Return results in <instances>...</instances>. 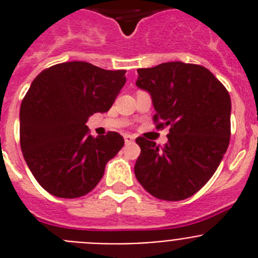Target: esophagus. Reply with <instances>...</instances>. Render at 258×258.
Listing matches in <instances>:
<instances>
[{"label": "esophagus", "mask_w": 258, "mask_h": 258, "mask_svg": "<svg viewBox=\"0 0 258 258\" xmlns=\"http://www.w3.org/2000/svg\"><path fill=\"white\" fill-rule=\"evenodd\" d=\"M124 141L125 143H132L134 141V137L131 134H124Z\"/></svg>", "instance_id": "1"}]
</instances>
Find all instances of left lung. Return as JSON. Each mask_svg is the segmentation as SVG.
Here are the masks:
<instances>
[{
    "label": "left lung",
    "instance_id": "1",
    "mask_svg": "<svg viewBox=\"0 0 258 258\" xmlns=\"http://www.w3.org/2000/svg\"><path fill=\"white\" fill-rule=\"evenodd\" d=\"M137 72L136 85L151 95L156 127H170L160 150L143 137L136 140L137 179L157 199H187L211 179L229 147V92L198 64L168 61Z\"/></svg>",
    "mask_w": 258,
    "mask_h": 258
}]
</instances>
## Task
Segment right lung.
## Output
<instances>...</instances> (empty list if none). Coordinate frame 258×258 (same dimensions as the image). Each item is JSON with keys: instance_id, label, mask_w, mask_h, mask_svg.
<instances>
[{"instance_id": "obj_1", "label": "right lung", "mask_w": 258, "mask_h": 258, "mask_svg": "<svg viewBox=\"0 0 258 258\" xmlns=\"http://www.w3.org/2000/svg\"><path fill=\"white\" fill-rule=\"evenodd\" d=\"M125 72L66 61L44 70L31 84L20 106V147L36 181L54 197L90 192L124 146L116 132L90 136L86 121L112 107Z\"/></svg>"}]
</instances>
